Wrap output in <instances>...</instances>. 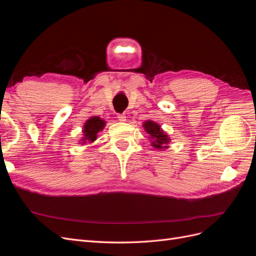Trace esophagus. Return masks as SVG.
<instances>
[{"label": "esophagus", "instance_id": "esophagus-1", "mask_svg": "<svg viewBox=\"0 0 256 256\" xmlns=\"http://www.w3.org/2000/svg\"><path fill=\"white\" fill-rule=\"evenodd\" d=\"M118 120H120V122H126V120H127L125 114H118Z\"/></svg>", "mask_w": 256, "mask_h": 256}]
</instances>
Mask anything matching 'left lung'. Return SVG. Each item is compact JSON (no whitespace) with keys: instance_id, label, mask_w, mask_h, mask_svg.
<instances>
[{"instance_id":"left-lung-1","label":"left lung","mask_w":256,"mask_h":256,"mask_svg":"<svg viewBox=\"0 0 256 256\" xmlns=\"http://www.w3.org/2000/svg\"><path fill=\"white\" fill-rule=\"evenodd\" d=\"M147 134L152 138V145L157 150L168 148V144L170 142V138L164 131L161 129L160 125L152 120H146L143 125Z\"/></svg>"}]
</instances>
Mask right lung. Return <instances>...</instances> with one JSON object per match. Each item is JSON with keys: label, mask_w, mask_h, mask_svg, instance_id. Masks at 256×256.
<instances>
[{"label": "right lung", "mask_w": 256, "mask_h": 256, "mask_svg": "<svg viewBox=\"0 0 256 256\" xmlns=\"http://www.w3.org/2000/svg\"><path fill=\"white\" fill-rule=\"evenodd\" d=\"M106 125V122L98 116H92L86 120L83 127L82 144L92 143L97 138V134L102 131Z\"/></svg>", "instance_id": "right-lung-1"}]
</instances>
